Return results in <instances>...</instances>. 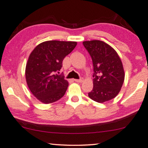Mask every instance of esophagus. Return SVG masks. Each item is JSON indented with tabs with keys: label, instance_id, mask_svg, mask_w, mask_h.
Wrapping results in <instances>:
<instances>
[{
	"label": "esophagus",
	"instance_id": "34e87169",
	"mask_svg": "<svg viewBox=\"0 0 148 148\" xmlns=\"http://www.w3.org/2000/svg\"><path fill=\"white\" fill-rule=\"evenodd\" d=\"M74 81L76 82H83V78L80 79H74Z\"/></svg>",
	"mask_w": 148,
	"mask_h": 148
}]
</instances>
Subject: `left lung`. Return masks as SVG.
<instances>
[{"mask_svg": "<svg viewBox=\"0 0 148 148\" xmlns=\"http://www.w3.org/2000/svg\"><path fill=\"white\" fill-rule=\"evenodd\" d=\"M83 45L92 58L94 67L93 88L88 97L100 103L114 99L120 92L125 79L120 57L103 41H83Z\"/></svg>", "mask_w": 148, "mask_h": 148, "instance_id": "8db88e82", "label": "left lung"}]
</instances>
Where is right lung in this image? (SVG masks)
Instances as JSON below:
<instances>
[{
	"label": "right lung",
	"instance_id": "1",
	"mask_svg": "<svg viewBox=\"0 0 148 148\" xmlns=\"http://www.w3.org/2000/svg\"><path fill=\"white\" fill-rule=\"evenodd\" d=\"M76 41H46L37 45L29 56L25 78L31 92L44 104L65 95L68 82L60 74L62 61L76 46Z\"/></svg>",
	"mask_w": 148,
	"mask_h": 148
}]
</instances>
